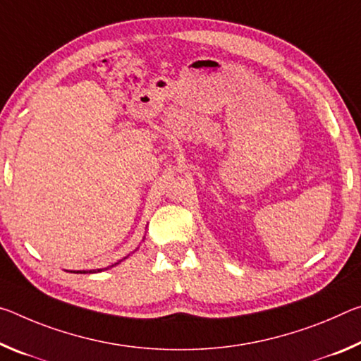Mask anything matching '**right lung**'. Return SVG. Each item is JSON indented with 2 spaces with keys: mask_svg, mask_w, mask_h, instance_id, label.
Here are the masks:
<instances>
[{
  "mask_svg": "<svg viewBox=\"0 0 361 361\" xmlns=\"http://www.w3.org/2000/svg\"><path fill=\"white\" fill-rule=\"evenodd\" d=\"M118 264V262H116ZM115 264V265H116ZM111 267H114V265H111ZM96 271H102V269H97V270H90V271H87V270H78V271H73V274H96Z\"/></svg>",
  "mask_w": 361,
  "mask_h": 361,
  "instance_id": "obj_1",
  "label": "right lung"
}]
</instances>
